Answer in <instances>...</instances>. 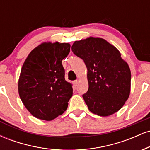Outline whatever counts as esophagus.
I'll list each match as a JSON object with an SVG mask.
<instances>
[{
  "label": "esophagus",
  "mask_w": 150,
  "mask_h": 150,
  "mask_svg": "<svg viewBox=\"0 0 150 150\" xmlns=\"http://www.w3.org/2000/svg\"><path fill=\"white\" fill-rule=\"evenodd\" d=\"M77 84H78V81L77 80H75V81H73V85H75V86H77Z\"/></svg>",
  "instance_id": "1"
}]
</instances>
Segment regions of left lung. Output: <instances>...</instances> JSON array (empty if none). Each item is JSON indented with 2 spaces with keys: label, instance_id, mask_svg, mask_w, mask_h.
<instances>
[{
  "label": "left lung",
  "instance_id": "left-lung-1",
  "mask_svg": "<svg viewBox=\"0 0 150 150\" xmlns=\"http://www.w3.org/2000/svg\"><path fill=\"white\" fill-rule=\"evenodd\" d=\"M72 51L87 68L89 88L82 95L91 112L108 116L123 107L130 92L131 73L115 46L101 38L77 41Z\"/></svg>",
  "mask_w": 150,
  "mask_h": 150
}]
</instances>
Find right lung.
Masks as SVG:
<instances>
[{
	"label": "right lung",
	"instance_id": "right-lung-1",
	"mask_svg": "<svg viewBox=\"0 0 150 150\" xmlns=\"http://www.w3.org/2000/svg\"><path fill=\"white\" fill-rule=\"evenodd\" d=\"M68 43H43L24 63L18 82L20 97L36 118L51 120L67 109L73 87L65 80L62 65L70 53Z\"/></svg>",
	"mask_w": 150,
	"mask_h": 150
}]
</instances>
